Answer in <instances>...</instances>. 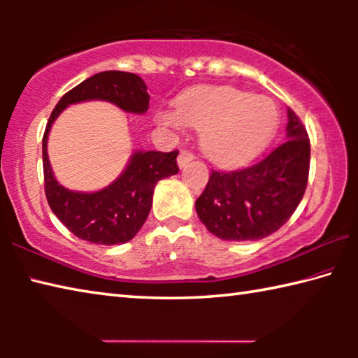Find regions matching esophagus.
<instances>
[{
	"instance_id": "esophagus-1",
	"label": "esophagus",
	"mask_w": 358,
	"mask_h": 358,
	"mask_svg": "<svg viewBox=\"0 0 358 358\" xmlns=\"http://www.w3.org/2000/svg\"><path fill=\"white\" fill-rule=\"evenodd\" d=\"M194 159V153H191L189 150H181L178 155V166L185 167L187 162H191Z\"/></svg>"
}]
</instances>
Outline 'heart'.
<instances>
[{"label": "heart", "mask_w": 358, "mask_h": 358, "mask_svg": "<svg viewBox=\"0 0 358 358\" xmlns=\"http://www.w3.org/2000/svg\"><path fill=\"white\" fill-rule=\"evenodd\" d=\"M156 123L178 129L192 126L201 134L203 153L217 166L243 164L262 150L280 123L273 101L235 88H201L177 101V112L159 110Z\"/></svg>", "instance_id": "heart-1"}]
</instances>
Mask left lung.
<instances>
[{
	"instance_id": "8db88e82",
	"label": "left lung",
	"mask_w": 358,
	"mask_h": 358,
	"mask_svg": "<svg viewBox=\"0 0 358 358\" xmlns=\"http://www.w3.org/2000/svg\"><path fill=\"white\" fill-rule=\"evenodd\" d=\"M287 138L264 159L238 171H211L196 211L211 234L254 241L276 232L301 202L310 175V138L292 108Z\"/></svg>"
}]
</instances>
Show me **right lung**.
Masks as SVG:
<instances>
[{
  "label": "right lung",
  "instance_id": "right-lung-1",
  "mask_svg": "<svg viewBox=\"0 0 358 358\" xmlns=\"http://www.w3.org/2000/svg\"><path fill=\"white\" fill-rule=\"evenodd\" d=\"M90 99L108 101L126 112L143 113L148 110L150 94L141 77L123 71L99 72L69 90L53 108L42 137L45 197L53 213L76 237L96 245L126 243L147 221L157 181L178 173V151H137L126 171L104 189L90 194L66 189L58 185L48 162V131L63 108Z\"/></svg>",
  "mask_w": 358,
  "mask_h": 358
}]
</instances>
